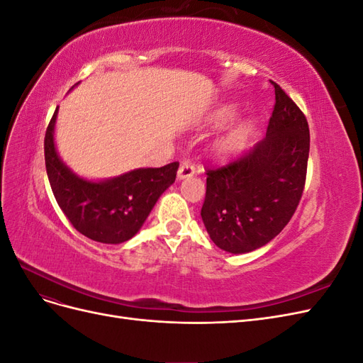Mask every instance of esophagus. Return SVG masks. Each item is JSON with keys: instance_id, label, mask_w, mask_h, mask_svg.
I'll list each match as a JSON object with an SVG mask.
<instances>
[{"instance_id": "34e87169", "label": "esophagus", "mask_w": 363, "mask_h": 363, "mask_svg": "<svg viewBox=\"0 0 363 363\" xmlns=\"http://www.w3.org/2000/svg\"><path fill=\"white\" fill-rule=\"evenodd\" d=\"M195 174V167L191 160H183L179 168V179H188Z\"/></svg>"}]
</instances>
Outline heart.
I'll list each match as a JSON object with an SVG mask.
<instances>
[{"instance_id":"1","label":"heart","mask_w":363,"mask_h":363,"mask_svg":"<svg viewBox=\"0 0 363 363\" xmlns=\"http://www.w3.org/2000/svg\"><path fill=\"white\" fill-rule=\"evenodd\" d=\"M238 115V108L233 104H227L218 108V112L215 113V123L218 125H224L230 121H233ZM251 133V127L250 124H242L236 127L235 130L230 131L227 136H224L221 140L216 144V150L219 155L223 156H230L235 155L240 148L245 145V142Z\"/></svg>"}]
</instances>
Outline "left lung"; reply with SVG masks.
Returning a JSON list of instances; mask_svg holds the SVG:
<instances>
[{
    "label": "left lung",
    "instance_id": "1",
    "mask_svg": "<svg viewBox=\"0 0 363 363\" xmlns=\"http://www.w3.org/2000/svg\"><path fill=\"white\" fill-rule=\"evenodd\" d=\"M267 136L221 167H207L201 218L224 251L240 255L267 245L291 221L304 191L309 124L276 83Z\"/></svg>",
    "mask_w": 363,
    "mask_h": 363
}]
</instances>
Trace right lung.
I'll list each match as a JSON object with an SVG mask.
<instances>
[{"label": "right lung", "instance_id": "1", "mask_svg": "<svg viewBox=\"0 0 363 363\" xmlns=\"http://www.w3.org/2000/svg\"><path fill=\"white\" fill-rule=\"evenodd\" d=\"M57 108L43 140L54 199L72 227L86 238L103 244L125 242L139 232L159 196L175 182L179 162L135 169L106 182L83 180L63 164L54 147Z\"/></svg>", "mask_w": 363, "mask_h": 363}]
</instances>
